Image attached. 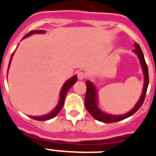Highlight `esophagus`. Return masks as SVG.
<instances>
[{"mask_svg":"<svg viewBox=\"0 0 156 156\" xmlns=\"http://www.w3.org/2000/svg\"><path fill=\"white\" fill-rule=\"evenodd\" d=\"M86 78V73L83 72H79L78 73V78L79 80H83Z\"/></svg>","mask_w":156,"mask_h":156,"instance_id":"1","label":"esophagus"}]
</instances>
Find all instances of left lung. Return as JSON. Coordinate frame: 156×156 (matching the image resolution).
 <instances>
[{
	"instance_id": "left-lung-1",
	"label": "left lung",
	"mask_w": 156,
	"mask_h": 156,
	"mask_svg": "<svg viewBox=\"0 0 156 156\" xmlns=\"http://www.w3.org/2000/svg\"><path fill=\"white\" fill-rule=\"evenodd\" d=\"M134 48L135 49L134 50V52L137 55L138 58L140 59L141 68H142L143 73H144V88H143L142 94H141L139 101L130 111L124 114V115H112L109 114H106L105 112L101 111L98 107V105H97L98 94H97V90H96L94 84L90 81H86L85 83L87 86V91H86L84 100L85 107L87 108L88 113L94 118L95 119L100 121V122H104V123H115L118 121L123 120L124 119H127L131 115H134V113L140 108L141 105H143L145 95H146L148 85H149V72H148L147 64L145 62L144 54H143V51L141 50L140 47L137 43H134Z\"/></svg>"
}]
</instances>
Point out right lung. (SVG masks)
Segmentation results:
<instances>
[{"label":"right lung","instance_id":"1","mask_svg":"<svg viewBox=\"0 0 156 156\" xmlns=\"http://www.w3.org/2000/svg\"><path fill=\"white\" fill-rule=\"evenodd\" d=\"M44 31L43 30H35V31H32V32H30L29 33H27V35L24 36V37L23 38H25L27 37H28V36H31L32 34H37V33H44ZM13 54L12 55V57H11V59H10V62H9V66H10V63H11V62H12V58ZM8 66V68H9ZM77 82V75H74L73 77H72L70 79H68V81L65 83L63 86H62V88L61 89V92H60V98H59V101H58V105L56 106V108L52 110L51 112H50L49 114L48 115H42V116H30V118H32L33 119H35V120H39V121H45V120H48V119H51L52 118H54L56 115H58V113L60 112L61 110V108H62V106L64 105V99L65 97H66V95L68 94V90L71 88V87L75 83Z\"/></svg>","mask_w":156,"mask_h":156}]
</instances>
